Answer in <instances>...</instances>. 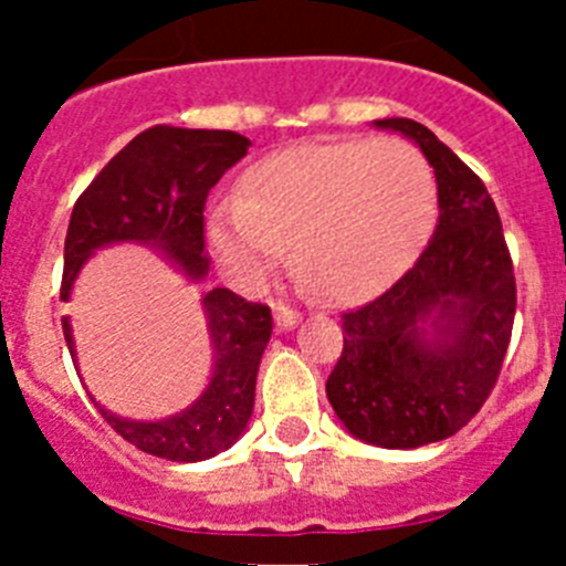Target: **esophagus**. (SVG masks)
<instances>
[{"instance_id": "esophagus-1", "label": "esophagus", "mask_w": 566, "mask_h": 566, "mask_svg": "<svg viewBox=\"0 0 566 566\" xmlns=\"http://www.w3.org/2000/svg\"><path fill=\"white\" fill-rule=\"evenodd\" d=\"M272 312H274V326H277L280 332H289V328H294L300 323V314L292 312L289 306H283V303H274Z\"/></svg>"}]
</instances>
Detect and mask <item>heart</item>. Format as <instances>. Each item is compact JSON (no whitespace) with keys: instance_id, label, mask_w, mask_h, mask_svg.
Instances as JSON below:
<instances>
[{"instance_id":"b5f03b06","label":"heart","mask_w":566,"mask_h":566,"mask_svg":"<svg viewBox=\"0 0 566 566\" xmlns=\"http://www.w3.org/2000/svg\"><path fill=\"white\" fill-rule=\"evenodd\" d=\"M437 178L399 138L300 144L260 158L238 198L214 203L212 254L243 286L289 258L332 300H359L391 283L428 238Z\"/></svg>"}]
</instances>
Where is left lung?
<instances>
[{"label": "left lung", "mask_w": 566, "mask_h": 566, "mask_svg": "<svg viewBox=\"0 0 566 566\" xmlns=\"http://www.w3.org/2000/svg\"><path fill=\"white\" fill-rule=\"evenodd\" d=\"M374 127L422 149L437 175L439 221L388 292L343 314L326 394L352 437L411 451L462 431L490 397L516 317V277L482 178L413 118Z\"/></svg>", "instance_id": "left-lung-1"}]
</instances>
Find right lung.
<instances>
[{
	"label": "right lung",
	"instance_id": "right-lung-1",
	"mask_svg": "<svg viewBox=\"0 0 566 566\" xmlns=\"http://www.w3.org/2000/svg\"><path fill=\"white\" fill-rule=\"evenodd\" d=\"M249 147V138L229 129L161 124L135 135L73 207L64 238L62 300H70L84 263L115 243L149 247L189 283H203L209 274L203 203ZM201 308L212 345V374L192 405L164 419H129L90 397L115 433L138 451L169 462H203L243 437L254 408L260 357L272 337L269 306L247 303L229 289L203 294ZM62 328L73 365H78L70 317H62Z\"/></svg>",
	"mask_w": 566,
	"mask_h": 566
}]
</instances>
